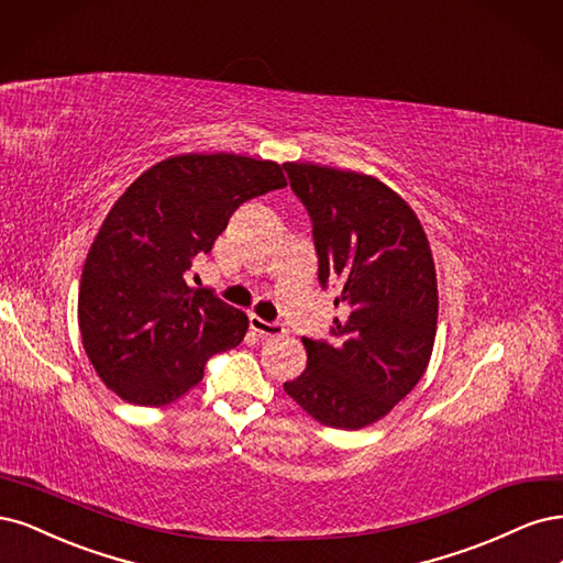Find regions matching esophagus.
<instances>
[{
    "instance_id": "34e87169",
    "label": "esophagus",
    "mask_w": 563,
    "mask_h": 563,
    "mask_svg": "<svg viewBox=\"0 0 563 563\" xmlns=\"http://www.w3.org/2000/svg\"><path fill=\"white\" fill-rule=\"evenodd\" d=\"M250 330L257 332L262 339H268V336H283L285 334V328L280 322H268L260 316H250Z\"/></svg>"
}]
</instances>
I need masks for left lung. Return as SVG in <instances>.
<instances>
[{
	"mask_svg": "<svg viewBox=\"0 0 563 563\" xmlns=\"http://www.w3.org/2000/svg\"><path fill=\"white\" fill-rule=\"evenodd\" d=\"M313 220L318 278L341 285L334 339H301L306 369L283 386L313 419L360 430L384 419L426 374L438 332V274L428 235L380 179L316 163H283Z\"/></svg>",
	"mask_w": 563,
	"mask_h": 563,
	"instance_id": "obj_1",
	"label": "left lung"
}]
</instances>
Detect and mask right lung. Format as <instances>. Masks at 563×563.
I'll list each match as a JSON object with an SVG mask.
<instances>
[{"instance_id":"1","label":"right lung","mask_w":563,"mask_h":563,"mask_svg":"<svg viewBox=\"0 0 563 563\" xmlns=\"http://www.w3.org/2000/svg\"><path fill=\"white\" fill-rule=\"evenodd\" d=\"M287 187L276 161L179 154L144 170L107 212L79 285V332L90 365L121 400L166 407L201 384L206 362L235 349L247 316L187 285L233 210Z\"/></svg>"}]
</instances>
